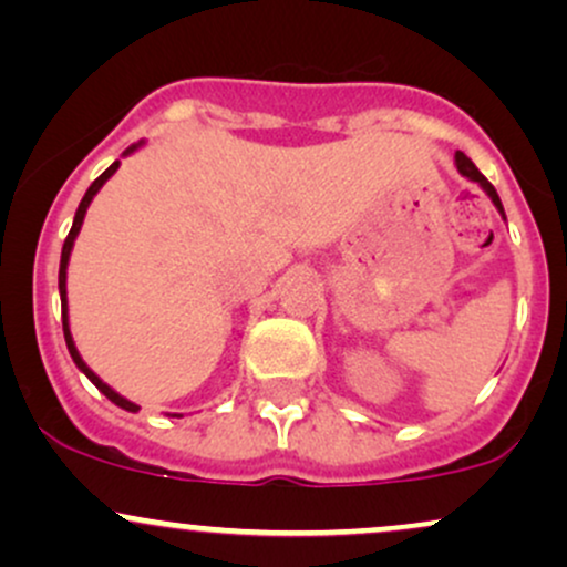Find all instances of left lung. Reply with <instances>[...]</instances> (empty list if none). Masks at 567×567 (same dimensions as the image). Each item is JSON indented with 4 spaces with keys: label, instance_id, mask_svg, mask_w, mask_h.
I'll list each match as a JSON object with an SVG mask.
<instances>
[{
    "label": "left lung",
    "instance_id": "1",
    "mask_svg": "<svg viewBox=\"0 0 567 567\" xmlns=\"http://www.w3.org/2000/svg\"><path fill=\"white\" fill-rule=\"evenodd\" d=\"M455 167H458V173L464 175V178H470V181H474V184H477L480 188H483V192L487 194V197H491V202L493 205H496V210L501 213V218L506 220V216H504V205H501V199H498V194H496V188H493V184L491 181L485 178L483 173L477 171V167H474V162L466 157L464 152H455Z\"/></svg>",
    "mask_w": 567,
    "mask_h": 567
}]
</instances>
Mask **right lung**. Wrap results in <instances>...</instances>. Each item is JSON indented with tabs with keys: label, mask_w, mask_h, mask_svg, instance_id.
<instances>
[{
	"label": "right lung",
	"mask_w": 567,
	"mask_h": 567,
	"mask_svg": "<svg viewBox=\"0 0 567 567\" xmlns=\"http://www.w3.org/2000/svg\"><path fill=\"white\" fill-rule=\"evenodd\" d=\"M143 146V141L141 143H133V146L127 148L125 154H122V157H127V154H133L135 148H141ZM120 171V159L114 162V165H109L106 171H103L101 175H97V178L93 181V184H90V188L87 192H84V197H82V202H80V207H76V216H74V224H71V231H69V237H66V243H63V250H61V269H58V292H61V315H63V338H66V347H69V354H71V360H74V365L82 370L84 375H87L90 381L95 383L97 386V392L101 394H106L109 400L114 402V405H120L122 410H130V413H135V410H138V405H135V402H130V400H125V396H122L120 392H114L112 386H109V383H103L101 379H97V375L93 373V370L87 368V362L82 360V354L80 351H76V343H74V338H71V328H69V298H66V269H69V258H71V250H74V239H76V234H80V229H82V220H84V213H87V207H90V202H93V197L97 192H101V186L106 184L109 178H112V175Z\"/></svg>",
	"instance_id": "right-lung-1"
}]
</instances>
